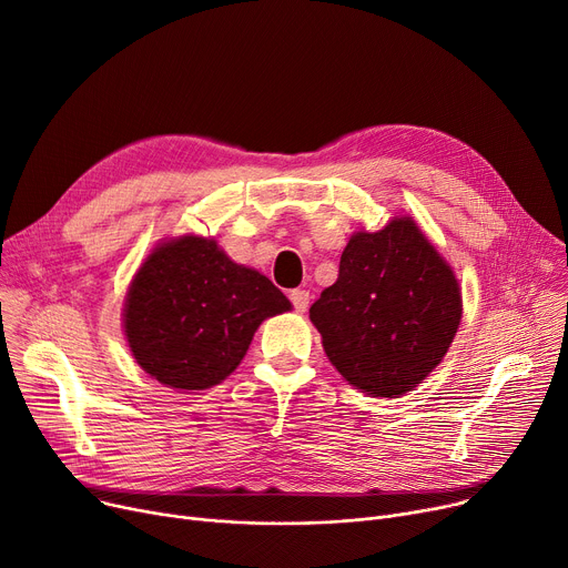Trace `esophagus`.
I'll return each mask as SVG.
<instances>
[{
  "mask_svg": "<svg viewBox=\"0 0 568 568\" xmlns=\"http://www.w3.org/2000/svg\"><path fill=\"white\" fill-rule=\"evenodd\" d=\"M290 302H292V306L296 308V313H304V311L308 308L311 294H308V290H292V292H290Z\"/></svg>",
  "mask_w": 568,
  "mask_h": 568,
  "instance_id": "34e87169",
  "label": "esophagus"
}]
</instances>
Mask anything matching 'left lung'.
Masks as SVG:
<instances>
[{"mask_svg":"<svg viewBox=\"0 0 568 568\" xmlns=\"http://www.w3.org/2000/svg\"><path fill=\"white\" fill-rule=\"evenodd\" d=\"M463 317L458 278L409 216L354 232L338 281L311 306L336 371L364 394L398 398L449 352Z\"/></svg>","mask_w":568,"mask_h":568,"instance_id":"left-lung-1","label":"left lung"}]
</instances>
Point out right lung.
<instances>
[{
	"instance_id": "right-lung-1",
	"label": "right lung",
	"mask_w": 568,
	"mask_h": 568,
	"mask_svg": "<svg viewBox=\"0 0 568 568\" xmlns=\"http://www.w3.org/2000/svg\"><path fill=\"white\" fill-rule=\"evenodd\" d=\"M287 296L255 268L232 262L216 239H165L124 302V332L138 366L179 392H202L239 364L257 326L290 311Z\"/></svg>"
}]
</instances>
